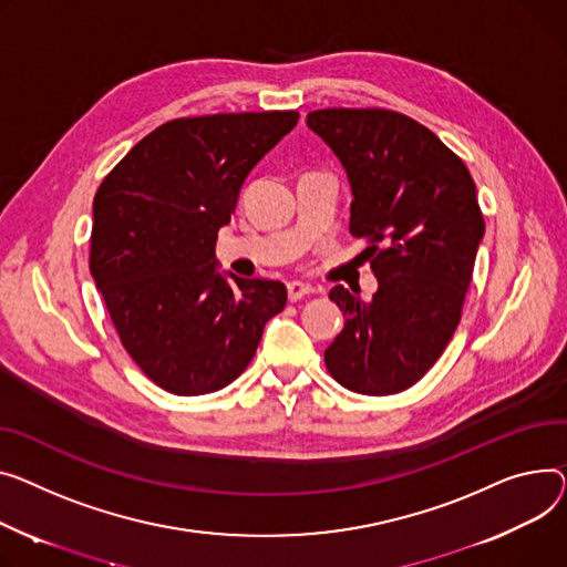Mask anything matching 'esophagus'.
<instances>
[{
	"label": "esophagus",
	"mask_w": 567,
	"mask_h": 567,
	"mask_svg": "<svg viewBox=\"0 0 567 567\" xmlns=\"http://www.w3.org/2000/svg\"><path fill=\"white\" fill-rule=\"evenodd\" d=\"M312 293H315L312 285H306V282H289L287 285V298L291 300V303H296V300L306 298V296H312Z\"/></svg>",
	"instance_id": "1"
}]
</instances>
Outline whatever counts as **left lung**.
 <instances>
[{
	"label": "left lung",
	"mask_w": 567,
	"mask_h": 567,
	"mask_svg": "<svg viewBox=\"0 0 567 567\" xmlns=\"http://www.w3.org/2000/svg\"><path fill=\"white\" fill-rule=\"evenodd\" d=\"M308 127L342 162L349 230L367 239L379 289H330L344 330L326 349L332 379L351 392L408 390L454 337L485 233L463 159L424 125L390 109H319Z\"/></svg>",
	"instance_id": "8db88e82"
}]
</instances>
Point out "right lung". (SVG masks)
<instances>
[{
    "instance_id": "1",
    "label": "right lung",
    "mask_w": 567,
    "mask_h": 567,
    "mask_svg": "<svg viewBox=\"0 0 567 567\" xmlns=\"http://www.w3.org/2000/svg\"><path fill=\"white\" fill-rule=\"evenodd\" d=\"M298 111L177 118L141 138L100 184L89 267L125 351L177 396L223 390L282 312L278 280L216 271V239L255 164Z\"/></svg>"
}]
</instances>
